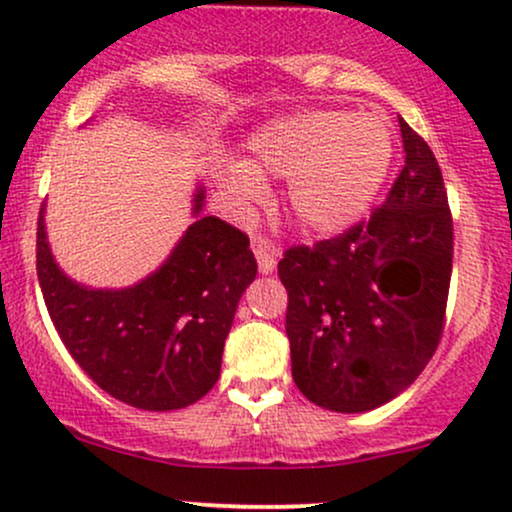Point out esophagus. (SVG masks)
<instances>
[{"label": "esophagus", "instance_id": "esophagus-1", "mask_svg": "<svg viewBox=\"0 0 512 512\" xmlns=\"http://www.w3.org/2000/svg\"><path fill=\"white\" fill-rule=\"evenodd\" d=\"M251 249H254V256L258 261V270H261L263 275L273 273L275 266H277V256H280V251H277L275 246H270L266 239H254Z\"/></svg>", "mask_w": 512, "mask_h": 512}]
</instances>
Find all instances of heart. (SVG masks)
<instances>
[{
    "mask_svg": "<svg viewBox=\"0 0 512 512\" xmlns=\"http://www.w3.org/2000/svg\"><path fill=\"white\" fill-rule=\"evenodd\" d=\"M249 151V163L220 168V185L232 199L261 197L266 173L289 178L287 206L296 225L334 235L368 211L389 173L394 144L375 113L306 109L261 125Z\"/></svg>",
    "mask_w": 512,
    "mask_h": 512,
    "instance_id": "1",
    "label": "heart"
}]
</instances>
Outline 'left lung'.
Returning <instances> with one entry per match:
<instances>
[{"mask_svg": "<svg viewBox=\"0 0 512 512\" xmlns=\"http://www.w3.org/2000/svg\"><path fill=\"white\" fill-rule=\"evenodd\" d=\"M406 166L368 223L277 263L292 377L315 406L365 413L401 394L444 332L453 220L432 149L399 118Z\"/></svg>", "mask_w": 512, "mask_h": 512, "instance_id": "8db88e82", "label": "left lung"}]
</instances>
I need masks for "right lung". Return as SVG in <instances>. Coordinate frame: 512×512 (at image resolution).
Instances as JSON below:
<instances>
[{
	"mask_svg": "<svg viewBox=\"0 0 512 512\" xmlns=\"http://www.w3.org/2000/svg\"><path fill=\"white\" fill-rule=\"evenodd\" d=\"M154 273L132 287L94 289L54 261L44 206L37 220V280L61 342L113 399L142 410L192 406L220 377L223 346L244 289L256 277L249 237L201 216Z\"/></svg>",
	"mask_w": 512,
	"mask_h": 512,
	"instance_id": "obj_1",
	"label": "right lung"
}]
</instances>
